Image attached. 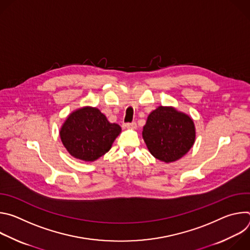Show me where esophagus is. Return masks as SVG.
<instances>
[{
	"label": "esophagus",
	"instance_id": "esophagus-1",
	"mask_svg": "<svg viewBox=\"0 0 250 250\" xmlns=\"http://www.w3.org/2000/svg\"><path fill=\"white\" fill-rule=\"evenodd\" d=\"M136 123H128V124H125V127L126 128H130V129H135L136 128Z\"/></svg>",
	"mask_w": 250,
	"mask_h": 250
}]
</instances>
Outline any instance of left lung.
<instances>
[{"label": "left lung", "instance_id": "8db88e82", "mask_svg": "<svg viewBox=\"0 0 250 250\" xmlns=\"http://www.w3.org/2000/svg\"><path fill=\"white\" fill-rule=\"evenodd\" d=\"M142 138L152 156L171 163L182 158L192 148L196 127L189 115L174 106L159 105L147 117Z\"/></svg>", "mask_w": 250, "mask_h": 250}]
</instances>
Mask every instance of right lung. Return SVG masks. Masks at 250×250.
<instances>
[{
    "instance_id": "right-lung-1",
    "label": "right lung",
    "mask_w": 250,
    "mask_h": 250,
    "mask_svg": "<svg viewBox=\"0 0 250 250\" xmlns=\"http://www.w3.org/2000/svg\"><path fill=\"white\" fill-rule=\"evenodd\" d=\"M122 127L112 124L95 106H83L71 113L60 127L62 144L71 156L93 162L108 152Z\"/></svg>"
}]
</instances>
